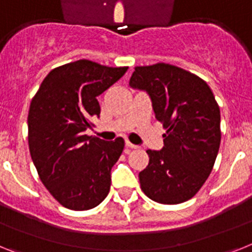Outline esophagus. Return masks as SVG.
I'll return each mask as SVG.
<instances>
[{
    "label": "esophagus",
    "instance_id": "obj_1",
    "mask_svg": "<svg viewBox=\"0 0 252 252\" xmlns=\"http://www.w3.org/2000/svg\"><path fill=\"white\" fill-rule=\"evenodd\" d=\"M126 149H129V150H137V149H139V146L133 145V143L128 142V141H126Z\"/></svg>",
    "mask_w": 252,
    "mask_h": 252
}]
</instances>
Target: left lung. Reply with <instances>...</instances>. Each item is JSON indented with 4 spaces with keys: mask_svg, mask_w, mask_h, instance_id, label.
I'll return each mask as SVG.
<instances>
[{
    "mask_svg": "<svg viewBox=\"0 0 252 252\" xmlns=\"http://www.w3.org/2000/svg\"><path fill=\"white\" fill-rule=\"evenodd\" d=\"M133 90L149 94L156 120L166 129L161 150H149L141 188L158 204L192 198L210 175L220 146V110L206 82L173 65L137 66Z\"/></svg>",
    "mask_w": 252,
    "mask_h": 252,
    "instance_id": "8db88e82",
    "label": "left lung"
}]
</instances>
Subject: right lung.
I'll return each instance as SVG.
<instances>
[{"label":"right lung","instance_id":"1","mask_svg":"<svg viewBox=\"0 0 252 252\" xmlns=\"http://www.w3.org/2000/svg\"><path fill=\"white\" fill-rule=\"evenodd\" d=\"M128 67H109L78 60L51 70L28 115L31 156L39 178L63 206L96 208L110 191L111 168L124 139L106 142L88 137L91 120L100 118L97 97L116 83Z\"/></svg>","mask_w":252,"mask_h":252}]
</instances>
